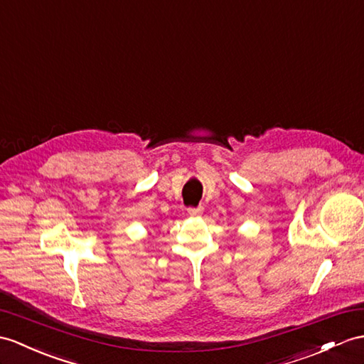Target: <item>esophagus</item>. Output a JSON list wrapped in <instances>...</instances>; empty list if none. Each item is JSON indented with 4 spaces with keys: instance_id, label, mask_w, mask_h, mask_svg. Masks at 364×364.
Instances as JSON below:
<instances>
[{
    "instance_id": "1",
    "label": "esophagus",
    "mask_w": 364,
    "mask_h": 364,
    "mask_svg": "<svg viewBox=\"0 0 364 364\" xmlns=\"http://www.w3.org/2000/svg\"><path fill=\"white\" fill-rule=\"evenodd\" d=\"M202 211H203V208L199 205V207H190L188 208V215L190 216H199V215H202Z\"/></svg>"
}]
</instances>
